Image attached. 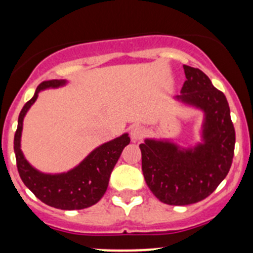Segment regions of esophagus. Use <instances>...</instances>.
Instances as JSON below:
<instances>
[{
  "mask_svg": "<svg viewBox=\"0 0 253 253\" xmlns=\"http://www.w3.org/2000/svg\"><path fill=\"white\" fill-rule=\"evenodd\" d=\"M146 130L141 126H132L130 127V135H131L132 140H140L145 136Z\"/></svg>",
  "mask_w": 253,
  "mask_h": 253,
  "instance_id": "1",
  "label": "esophagus"
}]
</instances>
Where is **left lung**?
I'll use <instances>...</instances> for the list:
<instances>
[{
	"mask_svg": "<svg viewBox=\"0 0 253 253\" xmlns=\"http://www.w3.org/2000/svg\"><path fill=\"white\" fill-rule=\"evenodd\" d=\"M185 80L178 100L205 112L204 144L179 150L168 141L145 140L140 145L142 173L151 191L163 204L185 206L210 196L229 173L235 129L225 95L199 68L184 66Z\"/></svg>",
	"mask_w": 253,
	"mask_h": 253,
	"instance_id": "left-lung-1",
	"label": "left lung"
}]
</instances>
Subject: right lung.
I'll use <instances>...</instances> for the list:
<instances>
[{"mask_svg":"<svg viewBox=\"0 0 253 253\" xmlns=\"http://www.w3.org/2000/svg\"><path fill=\"white\" fill-rule=\"evenodd\" d=\"M64 80H47L36 87L35 95L22 108L14 134V153L18 173L25 186L43 204L58 210H83L97 204L107 190L109 176L121 157L123 148L129 145L127 134L101 145L75 167L64 174H43L34 169L20 150L23 118L38 98V93L47 87H58Z\"/></svg>","mask_w":253,"mask_h":253,"instance_id":"right-lung-1","label":"right lung"}]
</instances>
